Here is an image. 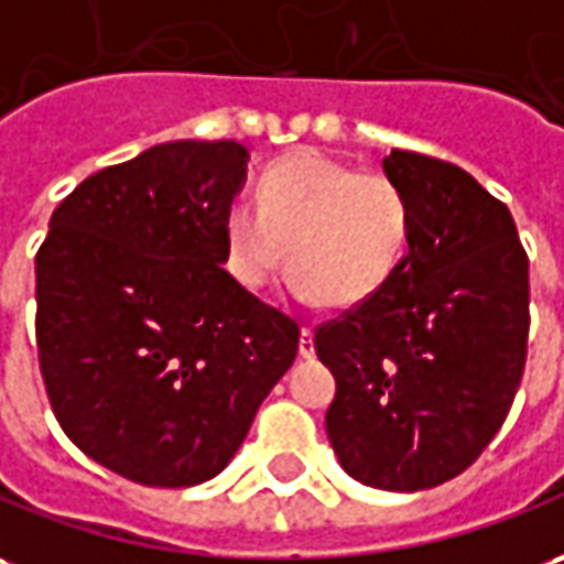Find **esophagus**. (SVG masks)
Instances as JSON below:
<instances>
[{
	"instance_id": "obj_1",
	"label": "esophagus",
	"mask_w": 564,
	"mask_h": 564,
	"mask_svg": "<svg viewBox=\"0 0 564 564\" xmlns=\"http://www.w3.org/2000/svg\"><path fill=\"white\" fill-rule=\"evenodd\" d=\"M297 349H301V356H304V359H310V356L316 352V344H313V332H310V328L301 332V344H297Z\"/></svg>"
}]
</instances>
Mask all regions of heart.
Instances as JSON below:
<instances>
[{
  "label": "heart",
  "instance_id": "b5f03b06",
  "mask_svg": "<svg viewBox=\"0 0 564 564\" xmlns=\"http://www.w3.org/2000/svg\"><path fill=\"white\" fill-rule=\"evenodd\" d=\"M411 242V202L383 174L319 153H291L258 181V205L224 215V258L248 291L270 285L285 251L291 291L306 304L359 306L387 289Z\"/></svg>",
  "mask_w": 564,
  "mask_h": 564
}]
</instances>
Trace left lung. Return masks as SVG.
<instances>
[{"mask_svg": "<svg viewBox=\"0 0 564 564\" xmlns=\"http://www.w3.org/2000/svg\"><path fill=\"white\" fill-rule=\"evenodd\" d=\"M383 174L411 202L408 254L387 289L322 325L334 375L332 448L356 482H448L507 421L528 347V258L510 208L442 159L393 150Z\"/></svg>", "mask_w": 564, "mask_h": 564, "instance_id": "left-lung-1", "label": "left lung"}]
</instances>
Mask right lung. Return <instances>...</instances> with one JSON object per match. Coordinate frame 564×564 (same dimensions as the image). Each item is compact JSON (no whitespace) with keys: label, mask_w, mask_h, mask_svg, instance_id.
I'll return each instance as SVG.
<instances>
[{"label":"right lung","mask_w":564,"mask_h":564,"mask_svg":"<svg viewBox=\"0 0 564 564\" xmlns=\"http://www.w3.org/2000/svg\"><path fill=\"white\" fill-rule=\"evenodd\" d=\"M236 141H169L82 181L36 254V344L54 417L150 488L215 479L297 356V322L224 270Z\"/></svg>","instance_id":"obj_1"}]
</instances>
